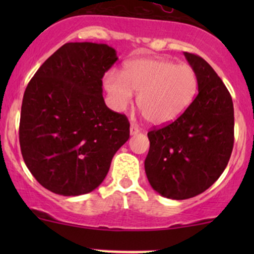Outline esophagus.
I'll use <instances>...</instances> for the list:
<instances>
[{"label": "esophagus", "mask_w": 254, "mask_h": 254, "mask_svg": "<svg viewBox=\"0 0 254 254\" xmlns=\"http://www.w3.org/2000/svg\"><path fill=\"white\" fill-rule=\"evenodd\" d=\"M138 132H139L138 127H137L135 123H131L130 124V133H131V135H137Z\"/></svg>", "instance_id": "obj_1"}]
</instances>
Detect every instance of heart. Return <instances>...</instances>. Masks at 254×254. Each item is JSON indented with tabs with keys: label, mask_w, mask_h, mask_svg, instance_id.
Masks as SVG:
<instances>
[{
	"label": "heart",
	"mask_w": 254,
	"mask_h": 254,
	"mask_svg": "<svg viewBox=\"0 0 254 254\" xmlns=\"http://www.w3.org/2000/svg\"><path fill=\"white\" fill-rule=\"evenodd\" d=\"M105 88L116 111H124L138 94L137 105L150 123L170 124L190 107L197 93V76L189 65L162 58H137L127 62L122 76L107 72Z\"/></svg>",
	"instance_id": "heart-1"
}]
</instances>
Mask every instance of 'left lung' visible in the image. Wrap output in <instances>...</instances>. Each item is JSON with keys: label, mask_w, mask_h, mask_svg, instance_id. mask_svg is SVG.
Segmentation results:
<instances>
[{"label": "left lung", "mask_w": 254, "mask_h": 254, "mask_svg": "<svg viewBox=\"0 0 254 254\" xmlns=\"http://www.w3.org/2000/svg\"><path fill=\"white\" fill-rule=\"evenodd\" d=\"M197 76L198 94L173 123L148 132L150 147L144 161L148 182L170 199L202 193L220 178L234 144V107L210 64L184 52Z\"/></svg>", "instance_id": "1"}]
</instances>
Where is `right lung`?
Here are the masks:
<instances>
[{"label": "right lung", "mask_w": 254, "mask_h": 254, "mask_svg": "<svg viewBox=\"0 0 254 254\" xmlns=\"http://www.w3.org/2000/svg\"><path fill=\"white\" fill-rule=\"evenodd\" d=\"M117 60L107 44L66 43L25 90L21 154L32 176L54 193L80 196L95 190L129 139L127 118L111 111L103 97V77Z\"/></svg>", "instance_id": "right-lung-1"}]
</instances>
